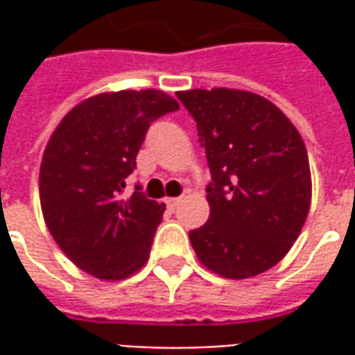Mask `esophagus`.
<instances>
[{"label":"esophagus","mask_w":355,"mask_h":355,"mask_svg":"<svg viewBox=\"0 0 355 355\" xmlns=\"http://www.w3.org/2000/svg\"><path fill=\"white\" fill-rule=\"evenodd\" d=\"M180 198H169V200L165 201V203H167V207L169 209H173V211H175V209L178 207V205H180Z\"/></svg>","instance_id":"1"}]
</instances>
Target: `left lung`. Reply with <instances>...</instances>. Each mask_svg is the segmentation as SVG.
<instances>
[{
    "mask_svg": "<svg viewBox=\"0 0 355 355\" xmlns=\"http://www.w3.org/2000/svg\"><path fill=\"white\" fill-rule=\"evenodd\" d=\"M177 98L198 125L211 171V215L190 230L193 251L223 277L266 272L287 254L308 216L312 178L304 142L261 94L192 89Z\"/></svg>",
    "mask_w": 355,
    "mask_h": 355,
    "instance_id": "left-lung-1",
    "label": "left lung"
}]
</instances>
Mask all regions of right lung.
Here are the masks:
<instances>
[{"mask_svg": "<svg viewBox=\"0 0 355 355\" xmlns=\"http://www.w3.org/2000/svg\"><path fill=\"white\" fill-rule=\"evenodd\" d=\"M178 102L154 89L102 93L70 110L43 154L40 200L45 224L64 254L101 279L144 266L165 205L142 188L125 192L148 127Z\"/></svg>", "mask_w": 355, "mask_h": 355, "instance_id": "obj_1", "label": "right lung"}]
</instances>
